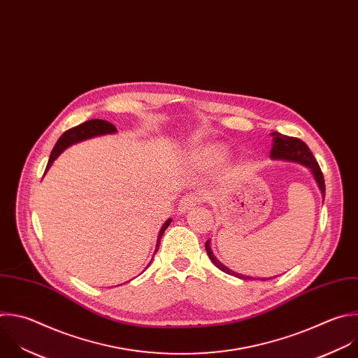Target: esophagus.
<instances>
[{
	"label": "esophagus",
	"mask_w": 358,
	"mask_h": 358,
	"mask_svg": "<svg viewBox=\"0 0 358 358\" xmlns=\"http://www.w3.org/2000/svg\"><path fill=\"white\" fill-rule=\"evenodd\" d=\"M199 201H201V199H199V196H198L196 194H188V195H185L184 198H181V201H180V203H178V210H180L181 213H184V212L192 209Z\"/></svg>",
	"instance_id": "34e87169"
}]
</instances>
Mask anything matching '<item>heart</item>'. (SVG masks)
I'll list each match as a JSON object with an SVG mask.
<instances>
[{"instance_id": "obj_1", "label": "heart", "mask_w": 358, "mask_h": 358, "mask_svg": "<svg viewBox=\"0 0 358 358\" xmlns=\"http://www.w3.org/2000/svg\"><path fill=\"white\" fill-rule=\"evenodd\" d=\"M199 156L206 159V160L216 162V160H220L224 156V152L220 148H209V149H205L203 152H201Z\"/></svg>"}]
</instances>
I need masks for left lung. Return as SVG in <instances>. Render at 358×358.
<instances>
[{
  "label": "left lung",
  "instance_id": "left-lung-1",
  "mask_svg": "<svg viewBox=\"0 0 358 358\" xmlns=\"http://www.w3.org/2000/svg\"><path fill=\"white\" fill-rule=\"evenodd\" d=\"M273 136V149H271V153H270V157L273 160H282V162H294V163H298V164H302L305 167H308L316 182H317V187L319 189L322 191V195L324 198V178H323V174H322V170L316 162V159L313 157L312 152L309 150V148L306 146L305 142H302L301 139L298 138H291V136H285V135H281L278 132H273L270 134ZM209 241L205 243V249H206V253L209 256V259L212 260V263L223 273L226 274H230V275H234L237 278H242V280H257L255 277H249V275H243V274H239V273H234L231 271L230 268H227L226 266H223L216 257L215 255L212 253L210 250V246H209ZM273 278V277H271ZM262 281H266V280H270V278H259Z\"/></svg>",
  "mask_w": 358,
  "mask_h": 358
}]
</instances>
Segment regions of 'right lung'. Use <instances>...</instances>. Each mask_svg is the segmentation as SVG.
<instances>
[{
    "mask_svg": "<svg viewBox=\"0 0 358 358\" xmlns=\"http://www.w3.org/2000/svg\"><path fill=\"white\" fill-rule=\"evenodd\" d=\"M116 132V128L106 122V121H102V119H91V121H87L78 127H74L69 131H66L60 138L59 141L56 142L52 153H50V157H49V162H48V166H46V171L50 169V166L53 164V162L70 146L78 143V142H83V141H87V139H91V138H95V136H101V135H106V134H115ZM45 171V173H46ZM171 223V219H167L164 222V224L162 226L160 231H159V237H157V245H156V252L160 246V241L163 237V233L164 230L169 227V224ZM155 252V253H156ZM152 263V262H150ZM150 266V264H149ZM148 266V267H149Z\"/></svg>",
    "mask_w": 358,
    "mask_h": 358,
    "instance_id": "add662e5",
    "label": "right lung"
}]
</instances>
